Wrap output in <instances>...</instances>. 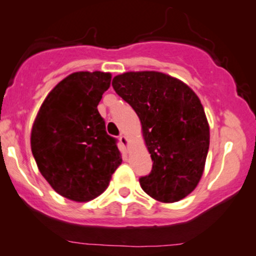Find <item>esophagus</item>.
Here are the masks:
<instances>
[{
	"label": "esophagus",
	"mask_w": 256,
	"mask_h": 256,
	"mask_svg": "<svg viewBox=\"0 0 256 256\" xmlns=\"http://www.w3.org/2000/svg\"><path fill=\"white\" fill-rule=\"evenodd\" d=\"M119 141H120V144L124 146V148L126 150V147H128V137H126L125 135H120Z\"/></svg>",
	"instance_id": "esophagus-1"
}]
</instances>
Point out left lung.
<instances>
[{
	"instance_id": "8db88e82",
	"label": "left lung",
	"mask_w": 256,
	"mask_h": 256,
	"mask_svg": "<svg viewBox=\"0 0 256 256\" xmlns=\"http://www.w3.org/2000/svg\"><path fill=\"white\" fill-rule=\"evenodd\" d=\"M112 88L135 110L152 158V170L140 178L144 192L160 202H176L202 176L210 147L205 110L182 80L156 71L126 72Z\"/></svg>"
}]
</instances>
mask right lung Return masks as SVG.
<instances>
[{
    "mask_svg": "<svg viewBox=\"0 0 256 256\" xmlns=\"http://www.w3.org/2000/svg\"><path fill=\"white\" fill-rule=\"evenodd\" d=\"M112 74L74 72L48 94L33 124L30 146L42 176L77 202L100 195L122 160L99 114Z\"/></svg>",
    "mask_w": 256,
    "mask_h": 256,
    "instance_id": "obj_1",
    "label": "right lung"
}]
</instances>
